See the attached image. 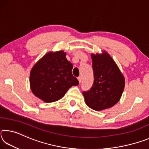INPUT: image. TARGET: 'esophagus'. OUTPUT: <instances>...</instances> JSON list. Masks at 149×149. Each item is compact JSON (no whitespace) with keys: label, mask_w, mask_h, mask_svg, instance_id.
I'll return each instance as SVG.
<instances>
[{"label":"esophagus","mask_w":149,"mask_h":149,"mask_svg":"<svg viewBox=\"0 0 149 149\" xmlns=\"http://www.w3.org/2000/svg\"><path fill=\"white\" fill-rule=\"evenodd\" d=\"M77 79H78V81H79V84H81V77H77Z\"/></svg>","instance_id":"34e87169"}]
</instances>
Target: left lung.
<instances>
[{"label": "left lung", "instance_id": "1", "mask_svg": "<svg viewBox=\"0 0 149 149\" xmlns=\"http://www.w3.org/2000/svg\"><path fill=\"white\" fill-rule=\"evenodd\" d=\"M94 81L89 90L83 92L85 103L99 111L110 108L119 101L125 86V79L118 65L105 51L91 54Z\"/></svg>", "mask_w": 149, "mask_h": 149}]
</instances>
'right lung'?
I'll return each instance as SVG.
<instances>
[{
    "mask_svg": "<svg viewBox=\"0 0 149 149\" xmlns=\"http://www.w3.org/2000/svg\"><path fill=\"white\" fill-rule=\"evenodd\" d=\"M64 51L49 52L36 63L30 73V87L33 94L46 102L64 97L73 85L79 84L73 75V65Z\"/></svg>",
    "mask_w": 149,
    "mask_h": 149,
    "instance_id": "add662e5",
    "label": "right lung"
}]
</instances>
